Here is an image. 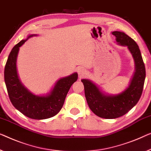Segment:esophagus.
Masks as SVG:
<instances>
[{
	"mask_svg": "<svg viewBox=\"0 0 151 151\" xmlns=\"http://www.w3.org/2000/svg\"><path fill=\"white\" fill-rule=\"evenodd\" d=\"M77 72H78L79 77H82V76L85 75V74H86V70H85L84 68H83V67H80V68H78Z\"/></svg>",
	"mask_w": 151,
	"mask_h": 151,
	"instance_id": "34e87169",
	"label": "esophagus"
}]
</instances>
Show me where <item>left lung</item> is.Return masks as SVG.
I'll list each match as a JSON object with an SVG mask.
<instances>
[{"mask_svg":"<svg viewBox=\"0 0 151 151\" xmlns=\"http://www.w3.org/2000/svg\"><path fill=\"white\" fill-rule=\"evenodd\" d=\"M112 34L119 44L128 47L134 59L136 72L128 88L116 96L105 95L91 81L81 80L89 109L96 115L104 119H116L129 112L140 100L146 77L145 64L135 40L123 32L114 31Z\"/></svg>","mask_w":151,"mask_h":151,"instance_id":"1","label":"left lung"}]
</instances>
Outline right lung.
<instances>
[{
    "label": "right lung",
    "mask_w": 151,
    "mask_h": 151,
    "mask_svg": "<svg viewBox=\"0 0 151 151\" xmlns=\"http://www.w3.org/2000/svg\"><path fill=\"white\" fill-rule=\"evenodd\" d=\"M33 36L30 35L13 47L4 67V76L9 97L13 106L28 117L40 120L52 117L60 111L71 85L77 80L78 75L75 73L60 78L47 96H35L30 93L18 78L16 60L19 47Z\"/></svg>",
    "instance_id": "add662e5"
}]
</instances>
